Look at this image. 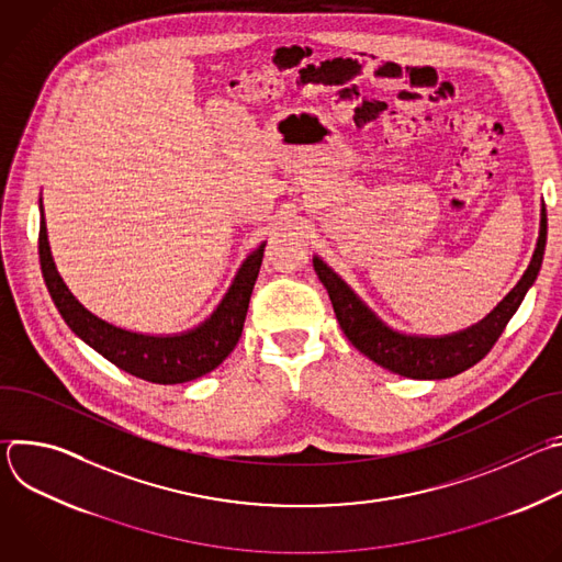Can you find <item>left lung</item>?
I'll list each match as a JSON object with an SVG mask.
<instances>
[{
  "label": "left lung",
  "instance_id": "1",
  "mask_svg": "<svg viewBox=\"0 0 562 562\" xmlns=\"http://www.w3.org/2000/svg\"><path fill=\"white\" fill-rule=\"evenodd\" d=\"M547 243V211L540 206L536 249L518 284L480 323L447 336H416L389 327L384 319L323 260L313 256V269L329 291L340 329L369 360L391 373L414 380H442L458 375L483 360L518 311L525 293L538 278Z\"/></svg>",
  "mask_w": 562,
  "mask_h": 562
}]
</instances>
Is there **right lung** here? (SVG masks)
Returning a JSON list of instances; mask_svg holds the SVG:
<instances>
[{"mask_svg": "<svg viewBox=\"0 0 562 562\" xmlns=\"http://www.w3.org/2000/svg\"><path fill=\"white\" fill-rule=\"evenodd\" d=\"M265 245L267 243L254 249L239 265L231 286L213 313L204 317L200 325L180 334H139L106 323L104 317L89 311L70 293L50 254L44 206L40 198V265L46 289L64 323L79 340H85L122 371L157 384H180L206 375L235 349L239 336H243Z\"/></svg>", "mask_w": 562, "mask_h": 562, "instance_id": "add662e5", "label": "right lung"}]
</instances>
